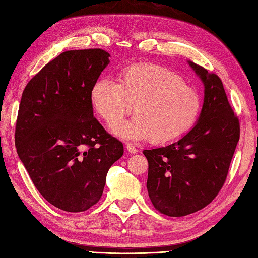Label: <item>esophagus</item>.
Listing matches in <instances>:
<instances>
[{
    "mask_svg": "<svg viewBox=\"0 0 258 258\" xmlns=\"http://www.w3.org/2000/svg\"><path fill=\"white\" fill-rule=\"evenodd\" d=\"M126 149H127L128 153H131V154H135V153H138V149H136V147L132 143L126 144Z\"/></svg>",
    "mask_w": 258,
    "mask_h": 258,
    "instance_id": "34e87169",
    "label": "esophagus"
}]
</instances>
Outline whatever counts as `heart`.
Wrapping results in <instances>:
<instances>
[{"instance_id":"obj_1","label":"heart","mask_w":258,"mask_h":258,"mask_svg":"<svg viewBox=\"0 0 258 258\" xmlns=\"http://www.w3.org/2000/svg\"><path fill=\"white\" fill-rule=\"evenodd\" d=\"M90 100L95 113L106 124L128 113L136 116L111 126L123 140L167 145L194 127L202 112L199 90L183 82L171 70L153 63L132 64L117 75V83L100 79L92 85Z\"/></svg>"}]
</instances>
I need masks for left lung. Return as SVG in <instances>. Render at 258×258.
<instances>
[{"label":"left lung","mask_w":258,"mask_h":258,"mask_svg":"<svg viewBox=\"0 0 258 258\" xmlns=\"http://www.w3.org/2000/svg\"><path fill=\"white\" fill-rule=\"evenodd\" d=\"M204 84V103L195 126L172 144L144 150L146 187L153 205L179 217L204 208L225 183L239 140V122L221 79L188 61Z\"/></svg>","instance_id":"left-lung-1"}]
</instances>
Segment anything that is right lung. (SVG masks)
<instances>
[{"mask_svg": "<svg viewBox=\"0 0 258 258\" xmlns=\"http://www.w3.org/2000/svg\"><path fill=\"white\" fill-rule=\"evenodd\" d=\"M101 48L67 51L22 94L15 146L33 184L52 205L84 212L100 201L124 147L93 115L90 91L109 64Z\"/></svg>", "mask_w": 258, "mask_h": 258, "instance_id": "1", "label": "right lung"}]
</instances>
